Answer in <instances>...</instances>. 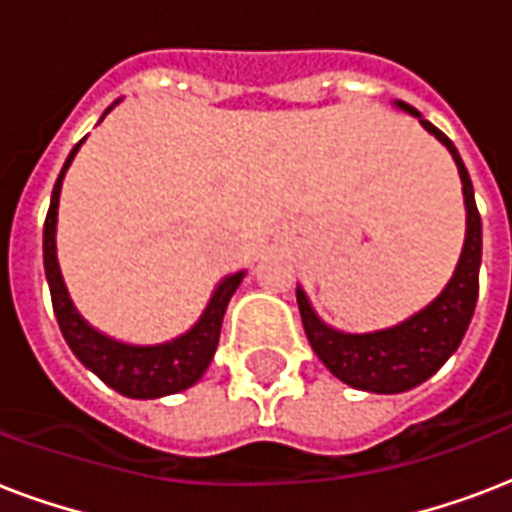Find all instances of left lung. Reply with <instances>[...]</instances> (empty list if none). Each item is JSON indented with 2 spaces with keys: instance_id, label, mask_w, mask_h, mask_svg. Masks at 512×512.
Here are the masks:
<instances>
[{
  "instance_id": "8db88e82",
  "label": "left lung",
  "mask_w": 512,
  "mask_h": 512,
  "mask_svg": "<svg viewBox=\"0 0 512 512\" xmlns=\"http://www.w3.org/2000/svg\"><path fill=\"white\" fill-rule=\"evenodd\" d=\"M398 106L420 119V124L430 135H436L457 162L468 209V233L462 247L460 263L446 289L425 308L414 313L412 319L393 329L369 332V335H345L327 327L313 313L303 289H297V305L303 316L305 335L311 348L324 361L337 380L348 382L350 388L369 390V393H404L436 374L444 361L460 348L462 337L468 332L478 300V268H481V215H478L473 183L462 164L457 148L444 132L422 119L420 111L406 103Z\"/></svg>"
}]
</instances>
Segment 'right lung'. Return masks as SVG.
<instances>
[{
	"mask_svg": "<svg viewBox=\"0 0 512 512\" xmlns=\"http://www.w3.org/2000/svg\"><path fill=\"white\" fill-rule=\"evenodd\" d=\"M82 146V140L76 143L74 151L68 154L66 164L58 175V183L52 188L50 209L44 217V273L50 284L52 311L60 324V332L66 337L68 348L74 350V356L82 361L87 369L98 374L100 380L119 390L127 398H159L180 393L191 388L201 374L207 372L209 361L215 356L217 340H220V327H223L225 308L228 300L236 292V287L244 279V273H233L228 279L217 284L215 295L209 300L207 311L201 313V319L177 340L164 342V345H124L111 337L100 335L87 324V321L74 311V305L68 300V292L63 287L58 257H55V220H58V196L60 183L66 175L68 164Z\"/></svg>",
	"mask_w": 512,
	"mask_h": 512,
	"instance_id": "1",
	"label": "right lung"
}]
</instances>
